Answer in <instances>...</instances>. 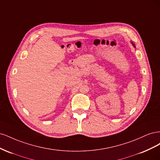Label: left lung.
<instances>
[{"label": "left lung", "instance_id": "1", "mask_svg": "<svg viewBox=\"0 0 160 160\" xmlns=\"http://www.w3.org/2000/svg\"><path fill=\"white\" fill-rule=\"evenodd\" d=\"M133 47H135V45H134V44H133Z\"/></svg>", "mask_w": 160, "mask_h": 160}]
</instances>
